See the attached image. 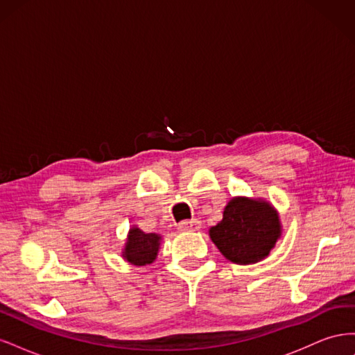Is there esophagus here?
Listing matches in <instances>:
<instances>
[{
	"instance_id": "1",
	"label": "esophagus",
	"mask_w": 355,
	"mask_h": 355,
	"mask_svg": "<svg viewBox=\"0 0 355 355\" xmlns=\"http://www.w3.org/2000/svg\"><path fill=\"white\" fill-rule=\"evenodd\" d=\"M201 228V222L198 219H191V220H184L179 223V230L182 232H194Z\"/></svg>"
}]
</instances>
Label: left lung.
I'll return each mask as SVG.
<instances>
[{
    "label": "left lung",
    "instance_id": "1",
    "mask_svg": "<svg viewBox=\"0 0 355 355\" xmlns=\"http://www.w3.org/2000/svg\"><path fill=\"white\" fill-rule=\"evenodd\" d=\"M280 214L265 198L234 197L223 209L222 220L209 230L219 252L232 263L261 262L282 239Z\"/></svg>",
    "mask_w": 355,
    "mask_h": 355
}]
</instances>
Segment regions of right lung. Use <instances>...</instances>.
<instances>
[{"instance_id": "1", "label": "right lung", "mask_w": 355, "mask_h": 355, "mask_svg": "<svg viewBox=\"0 0 355 355\" xmlns=\"http://www.w3.org/2000/svg\"><path fill=\"white\" fill-rule=\"evenodd\" d=\"M161 241L159 234L144 232L137 225H132L121 250L123 259L135 266L151 265L157 259Z\"/></svg>"}]
</instances>
